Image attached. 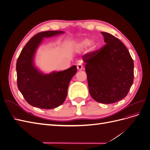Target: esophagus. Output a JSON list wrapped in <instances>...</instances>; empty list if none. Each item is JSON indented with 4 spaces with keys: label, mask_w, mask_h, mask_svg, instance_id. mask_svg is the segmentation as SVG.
<instances>
[{
    "label": "esophagus",
    "mask_w": 150,
    "mask_h": 150,
    "mask_svg": "<svg viewBox=\"0 0 150 150\" xmlns=\"http://www.w3.org/2000/svg\"><path fill=\"white\" fill-rule=\"evenodd\" d=\"M83 67L81 64H78V65H77V69H78V71H81L83 69Z\"/></svg>",
    "instance_id": "obj_1"
}]
</instances>
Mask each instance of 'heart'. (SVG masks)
<instances>
[{
    "label": "heart",
    "instance_id": "heart-1",
    "mask_svg": "<svg viewBox=\"0 0 150 150\" xmlns=\"http://www.w3.org/2000/svg\"><path fill=\"white\" fill-rule=\"evenodd\" d=\"M89 44V51H94L95 49H96L97 47V44L95 42H91L89 43V40L88 39H84L78 44V46L80 48H84L86 46H88Z\"/></svg>",
    "mask_w": 150,
    "mask_h": 150
}]
</instances>
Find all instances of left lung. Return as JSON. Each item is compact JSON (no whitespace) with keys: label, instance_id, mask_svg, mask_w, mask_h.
<instances>
[{"label":"left lung","instance_id":"left-lung-1","mask_svg":"<svg viewBox=\"0 0 150 150\" xmlns=\"http://www.w3.org/2000/svg\"><path fill=\"white\" fill-rule=\"evenodd\" d=\"M106 44L86 54L85 62L89 92L95 101L111 104L126 97L133 83L134 63L120 39L101 32Z\"/></svg>","mask_w":150,"mask_h":150}]
</instances>
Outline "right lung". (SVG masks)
Masks as SVG:
<instances>
[{
  "label": "right lung",
  "instance_id": "1",
  "mask_svg": "<svg viewBox=\"0 0 150 150\" xmlns=\"http://www.w3.org/2000/svg\"><path fill=\"white\" fill-rule=\"evenodd\" d=\"M64 33L49 30L39 33L32 38L22 49L16 63L17 87L25 101L31 106L52 109L64 102L68 86L77 72L76 66L66 70L48 74L40 72L34 65L36 49L44 38Z\"/></svg>",
  "mask_w": 150,
  "mask_h": 150
}]
</instances>
